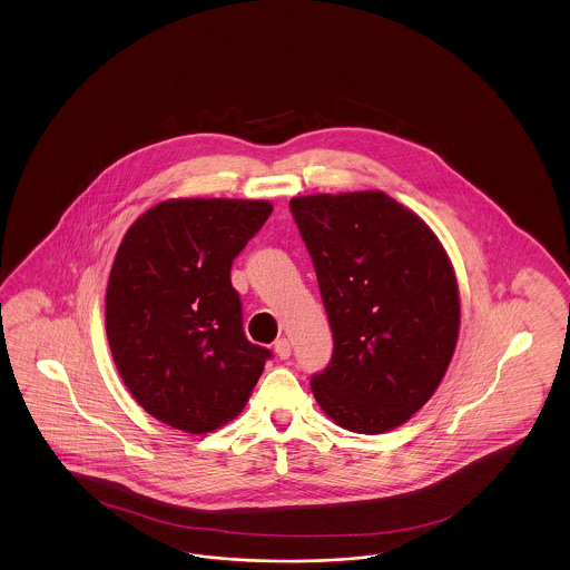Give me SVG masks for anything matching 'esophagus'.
<instances>
[{"label":"esophagus","instance_id":"34e87169","mask_svg":"<svg viewBox=\"0 0 570 570\" xmlns=\"http://www.w3.org/2000/svg\"><path fill=\"white\" fill-rule=\"evenodd\" d=\"M275 354L282 358V361H286V358H291V352H293V347H291V342L286 340V337H282V340H277L274 343Z\"/></svg>","mask_w":570,"mask_h":570}]
</instances>
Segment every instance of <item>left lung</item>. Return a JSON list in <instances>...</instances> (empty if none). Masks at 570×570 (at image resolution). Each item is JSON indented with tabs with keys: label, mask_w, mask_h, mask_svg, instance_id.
<instances>
[{
	"label": "left lung",
	"mask_w": 570,
	"mask_h": 570,
	"mask_svg": "<svg viewBox=\"0 0 570 570\" xmlns=\"http://www.w3.org/2000/svg\"><path fill=\"white\" fill-rule=\"evenodd\" d=\"M333 331V356L312 377L322 411L352 433L405 424L454 356V269L422 218L380 190L295 197Z\"/></svg>",
	"instance_id": "1"
}]
</instances>
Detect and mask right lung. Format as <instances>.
Wrapping results in <instances>:
<instances>
[{
	"label": "right lung",
	"mask_w": 570,
	"mask_h": 570,
	"mask_svg": "<svg viewBox=\"0 0 570 570\" xmlns=\"http://www.w3.org/2000/svg\"><path fill=\"white\" fill-rule=\"evenodd\" d=\"M269 202L169 199L141 214L116 252L106 333L116 368L160 422L204 434L250 399L267 347L244 335L235 256L267 223Z\"/></svg>",
	"instance_id": "right-lung-1"
}]
</instances>
